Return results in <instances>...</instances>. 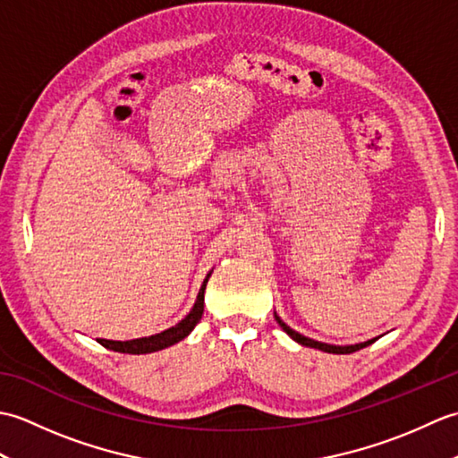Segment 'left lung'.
Segmentation results:
<instances>
[{"instance_id": "left-lung-1", "label": "left lung", "mask_w": 458, "mask_h": 458, "mask_svg": "<svg viewBox=\"0 0 458 458\" xmlns=\"http://www.w3.org/2000/svg\"><path fill=\"white\" fill-rule=\"evenodd\" d=\"M274 317H276V320H277V325L285 330V333L295 340V343H299L301 346H309V348H317V350H323V352H328V354H352V352H356V350H360V348H366V346H369L372 343H376L377 338H372V340H366V343H358V344H344V346H340V344H327V343H318V340H313V338H309V336H303L301 333H297V330H293L291 327H287L284 320H281V317L277 315V313H274Z\"/></svg>"}]
</instances>
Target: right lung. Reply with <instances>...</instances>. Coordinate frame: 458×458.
I'll use <instances>...</instances> for the list:
<instances>
[{
    "label": "right lung",
    "mask_w": 458,
    "mask_h": 458,
    "mask_svg": "<svg viewBox=\"0 0 458 458\" xmlns=\"http://www.w3.org/2000/svg\"><path fill=\"white\" fill-rule=\"evenodd\" d=\"M212 274V271H210ZM210 274H207L204 277L200 291L197 295V301H194L192 309L189 310V315L184 317L182 320H179L177 325L163 330V333L151 335V336H141V338H133V340H106V338H98V343L106 348L114 350V352H123V354H149V352H157V350H163L167 346H173L181 343L182 338H187L192 328L199 325V320L202 317L204 310V289H207L208 277Z\"/></svg>",
    "instance_id": "obj_1"
}]
</instances>
